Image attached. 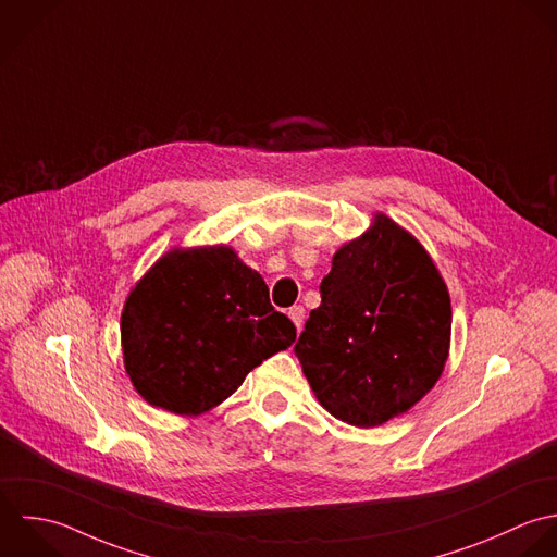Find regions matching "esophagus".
<instances>
[{
	"mask_svg": "<svg viewBox=\"0 0 557 557\" xmlns=\"http://www.w3.org/2000/svg\"><path fill=\"white\" fill-rule=\"evenodd\" d=\"M287 315L292 318V322H294L296 329L300 331V326H302V322H305V307H302V305H294Z\"/></svg>",
	"mask_w": 557,
	"mask_h": 557,
	"instance_id": "34e87169",
	"label": "esophagus"
}]
</instances>
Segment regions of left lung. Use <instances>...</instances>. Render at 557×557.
<instances>
[{"label": "left lung", "mask_w": 557, "mask_h": 557, "mask_svg": "<svg viewBox=\"0 0 557 557\" xmlns=\"http://www.w3.org/2000/svg\"><path fill=\"white\" fill-rule=\"evenodd\" d=\"M294 346L320 404L373 428L414 406L449 355L447 287L421 244L386 215L339 248Z\"/></svg>", "instance_id": "1"}]
</instances>
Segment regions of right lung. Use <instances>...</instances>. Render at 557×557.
<instances>
[{
  "label": "right lung",
  "instance_id": "1",
  "mask_svg": "<svg viewBox=\"0 0 557 557\" xmlns=\"http://www.w3.org/2000/svg\"><path fill=\"white\" fill-rule=\"evenodd\" d=\"M125 370L153 406L200 414L272 355L296 342L259 272L226 246L171 250L129 294Z\"/></svg>",
  "mask_w": 557,
  "mask_h": 557
}]
</instances>
